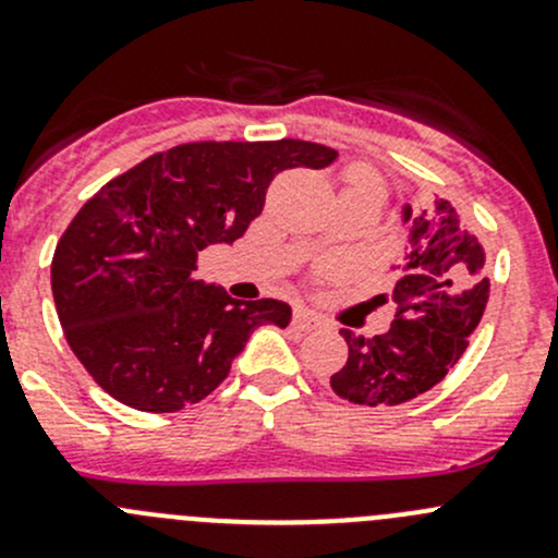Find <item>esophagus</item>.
Here are the masks:
<instances>
[{
    "label": "esophagus",
    "mask_w": 558,
    "mask_h": 558,
    "mask_svg": "<svg viewBox=\"0 0 558 558\" xmlns=\"http://www.w3.org/2000/svg\"><path fill=\"white\" fill-rule=\"evenodd\" d=\"M291 324H294V329L300 331H313L320 326V318H315L311 311H305V307H300V311H294V318H291Z\"/></svg>",
    "instance_id": "obj_1"
}]
</instances>
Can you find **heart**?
<instances>
[{
    "label": "heart",
    "mask_w": 558,
    "mask_h": 558,
    "mask_svg": "<svg viewBox=\"0 0 558 558\" xmlns=\"http://www.w3.org/2000/svg\"><path fill=\"white\" fill-rule=\"evenodd\" d=\"M342 180H345V189H342V194H378L386 199L384 180L369 170V167H364V165L348 167L345 174H342Z\"/></svg>",
    "instance_id": "1"
}]
</instances>
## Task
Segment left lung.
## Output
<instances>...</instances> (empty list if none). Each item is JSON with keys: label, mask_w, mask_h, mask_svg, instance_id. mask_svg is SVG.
<instances>
[{"label": "left lung", "mask_w": 558, "mask_h": 558, "mask_svg": "<svg viewBox=\"0 0 558 558\" xmlns=\"http://www.w3.org/2000/svg\"><path fill=\"white\" fill-rule=\"evenodd\" d=\"M402 221L408 264L391 291V329L375 337L340 329L348 359L331 375L337 397L367 408L404 404L440 384L470 345L492 291L486 251L451 202L435 199L421 213L404 205Z\"/></svg>", "instance_id": "left-lung-1"}]
</instances>
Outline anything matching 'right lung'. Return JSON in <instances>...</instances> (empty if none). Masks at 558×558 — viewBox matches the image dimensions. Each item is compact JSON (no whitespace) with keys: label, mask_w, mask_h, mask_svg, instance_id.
<instances>
[{"label":"right lung","mask_w":558,"mask_h":558,"mask_svg":"<svg viewBox=\"0 0 558 558\" xmlns=\"http://www.w3.org/2000/svg\"><path fill=\"white\" fill-rule=\"evenodd\" d=\"M335 159L305 140L185 143L105 183L50 264L61 329L88 375L143 413H178L216 391L251 331L286 329L291 307L205 286L199 251L243 238L275 174Z\"/></svg>","instance_id":"right-lung-1"}]
</instances>
